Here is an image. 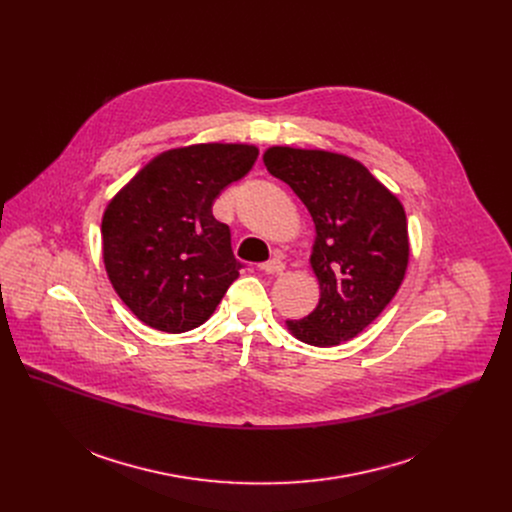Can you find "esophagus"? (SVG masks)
<instances>
[{"label":"esophagus","mask_w":512,"mask_h":512,"mask_svg":"<svg viewBox=\"0 0 512 512\" xmlns=\"http://www.w3.org/2000/svg\"><path fill=\"white\" fill-rule=\"evenodd\" d=\"M261 269H263L265 273H269V275H277V273H281V271L285 269V263H283L279 257H273V259L261 263Z\"/></svg>","instance_id":"obj_1"}]
</instances>
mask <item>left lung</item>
Segmentation results:
<instances>
[{
  "label": "left lung",
  "mask_w": 512,
  "mask_h": 512,
  "mask_svg": "<svg viewBox=\"0 0 512 512\" xmlns=\"http://www.w3.org/2000/svg\"><path fill=\"white\" fill-rule=\"evenodd\" d=\"M263 164L306 204L316 227L310 265L320 302L287 330L312 346L358 336L395 298L409 263L401 200L358 160L273 145Z\"/></svg>",
  "instance_id": "1"
}]
</instances>
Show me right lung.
Segmentation results:
<instances>
[{
  "mask_svg": "<svg viewBox=\"0 0 512 512\" xmlns=\"http://www.w3.org/2000/svg\"><path fill=\"white\" fill-rule=\"evenodd\" d=\"M257 156L249 143L168 150L109 200L101 223L105 271L145 326L170 334L198 328L239 277L231 231L212 216V204Z\"/></svg>",
  "mask_w": 512,
  "mask_h": 512,
  "instance_id": "right-lung-1",
  "label": "right lung"
}]
</instances>
